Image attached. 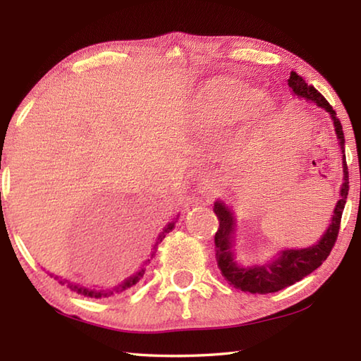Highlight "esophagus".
<instances>
[{
	"label": "esophagus",
	"instance_id": "34e87169",
	"mask_svg": "<svg viewBox=\"0 0 361 361\" xmlns=\"http://www.w3.org/2000/svg\"><path fill=\"white\" fill-rule=\"evenodd\" d=\"M198 189H200V194L204 198H211L214 194L217 192L219 180L214 175H206L204 178H202L200 186H198Z\"/></svg>",
	"mask_w": 361,
	"mask_h": 361
}]
</instances>
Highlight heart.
Segmentation results:
<instances>
[{
  "label": "heart",
  "mask_w": 361,
  "mask_h": 361,
  "mask_svg": "<svg viewBox=\"0 0 361 361\" xmlns=\"http://www.w3.org/2000/svg\"><path fill=\"white\" fill-rule=\"evenodd\" d=\"M270 109V102L260 91L247 83L234 79H211L198 90L194 114L208 126L228 124L242 118L245 113H264Z\"/></svg>",
  "instance_id": "b5f03b06"
}]
</instances>
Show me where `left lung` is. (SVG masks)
<instances>
[{
    "instance_id": "left-lung-1",
    "label": "left lung",
    "mask_w": 361,
    "mask_h": 361,
    "mask_svg": "<svg viewBox=\"0 0 361 361\" xmlns=\"http://www.w3.org/2000/svg\"><path fill=\"white\" fill-rule=\"evenodd\" d=\"M288 87L298 97H302L307 102L317 104L319 109H324L331 114L335 126V133L336 137H338L340 147L343 152V186L340 190V200L334 209L331 225H329L327 231L323 234V237L309 248L283 250L278 256L268 260L264 265L240 267L235 262L234 216L224 202L217 200L214 203V212H216V216L219 219V229L216 235H214L217 265L220 268L221 276H224L233 287L242 291H248V293H274V291L293 286L295 282L301 281L312 271H315L327 259V256L331 255V251L336 242V237H338L340 231L343 209L344 204H346V198L349 192V172L346 164V155H344V133L341 122L336 118V113L332 109V105L326 101V97L323 94L318 93V90H315V87L307 85L301 75H298L295 71L290 73Z\"/></svg>"
}]
</instances>
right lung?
<instances>
[{
    "label": "right lung",
    "instance_id": "add662e5",
    "mask_svg": "<svg viewBox=\"0 0 361 361\" xmlns=\"http://www.w3.org/2000/svg\"><path fill=\"white\" fill-rule=\"evenodd\" d=\"M175 221H176V220H175ZM175 221H171V224H167V225L164 226V229H163V233H161V234L158 235L157 243L153 245V251H152V255H150V259H152L153 256H155L157 248H158V243L163 242V239L166 237V234L171 233L172 229L175 228ZM150 259L145 260V264H144V265H147V264L150 262ZM144 265H142V268H140V271H136L133 276H130V278H127L124 282H121L119 286L113 287V288H88V287H82V286H79V283L68 282V281H65V279H63V281H60L59 278H56V279H59V282H60V283H68V287H70L73 291H75V293H79V295L88 296V298H94V299L110 298V296H114V295H121V293H124V291H127L128 288H132L133 286H136V283L142 279V276H144V273H145V268H144Z\"/></svg>",
    "mask_w": 361,
    "mask_h": 361
}]
</instances>
